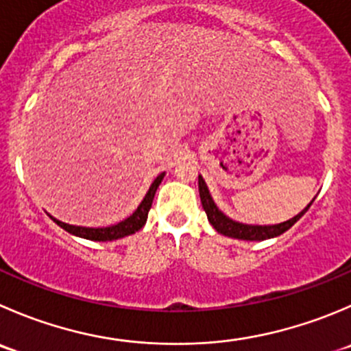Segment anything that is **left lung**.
<instances>
[{"mask_svg": "<svg viewBox=\"0 0 351 351\" xmlns=\"http://www.w3.org/2000/svg\"><path fill=\"white\" fill-rule=\"evenodd\" d=\"M199 193H200V202H202L204 210L207 214V219L209 223L213 224L214 230L217 233L224 234V237L230 238H237V240H247V241H261V240H267V238H274L283 234L285 231L290 230L302 216L308 210V207L312 206V200L305 209H302L297 216H293L291 219L283 221L280 224H245V223H238V221H233L231 217H228L223 210H219V207L216 206V202L210 197L209 189H207L206 182H204L202 176L199 175Z\"/></svg>", "mask_w": 351, "mask_h": 351, "instance_id": "8db88e82", "label": "left lung"}]
</instances>
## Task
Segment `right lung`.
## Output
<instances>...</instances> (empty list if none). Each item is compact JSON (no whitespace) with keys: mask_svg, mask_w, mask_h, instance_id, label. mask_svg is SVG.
I'll list each match as a JSON object with an SVG mask.
<instances>
[{"mask_svg":"<svg viewBox=\"0 0 351 351\" xmlns=\"http://www.w3.org/2000/svg\"><path fill=\"white\" fill-rule=\"evenodd\" d=\"M165 175H166V173H161V175H158V178H156L154 182H152V185L149 186L147 193H145L144 200H142L141 206H138L137 209L134 210V214H130V216H128L127 219L120 221V223L111 224V226H106V228L75 226V224L63 223V221L56 219V217L49 216V214H47V216H49L51 219H53L54 223L58 224V226L63 228L64 231H68V233L75 234V237L85 238V240L111 241V240H118V238L128 237V234H134L135 231L141 230V228L145 224V221H147V214H149V209H151V206H152V200H154L156 190H158V186L161 185V182H162V178H165Z\"/></svg>","mask_w":351,"mask_h":351,"instance_id":"obj_1","label":"right lung"}]
</instances>
